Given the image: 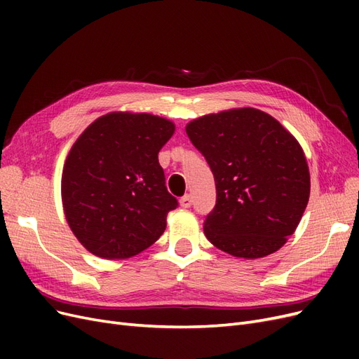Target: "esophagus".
<instances>
[{
    "label": "esophagus",
    "instance_id": "obj_1",
    "mask_svg": "<svg viewBox=\"0 0 359 359\" xmlns=\"http://www.w3.org/2000/svg\"><path fill=\"white\" fill-rule=\"evenodd\" d=\"M191 203H193V198H191V194H184V196L180 199V205L182 206V208H190L191 206Z\"/></svg>",
    "mask_w": 359,
    "mask_h": 359
}]
</instances>
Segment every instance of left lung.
Segmentation results:
<instances>
[{
    "label": "left lung",
    "instance_id": "8db88e82",
    "mask_svg": "<svg viewBox=\"0 0 359 359\" xmlns=\"http://www.w3.org/2000/svg\"><path fill=\"white\" fill-rule=\"evenodd\" d=\"M186 132L215 181V206L203 222L208 241L244 259L283 247L310 198L307 158L295 136L255 107L203 115Z\"/></svg>",
    "mask_w": 359,
    "mask_h": 359
}]
</instances>
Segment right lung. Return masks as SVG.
Listing matches in <instances>:
<instances>
[{
    "mask_svg": "<svg viewBox=\"0 0 359 359\" xmlns=\"http://www.w3.org/2000/svg\"><path fill=\"white\" fill-rule=\"evenodd\" d=\"M175 133L170 119L109 112L72 145L61 175L66 220L78 241L102 259H128L166 229L177 199L165 186L158 151Z\"/></svg>",
    "mask_w": 359,
    "mask_h": 359,
    "instance_id": "right-lung-1",
    "label": "right lung"
}]
</instances>
